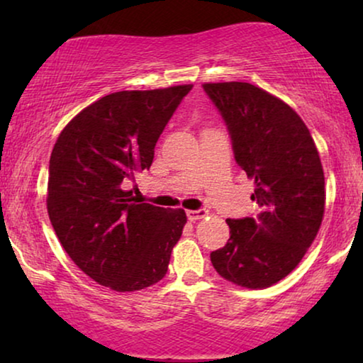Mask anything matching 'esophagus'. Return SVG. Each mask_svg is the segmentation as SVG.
<instances>
[{
  "mask_svg": "<svg viewBox=\"0 0 363 363\" xmlns=\"http://www.w3.org/2000/svg\"><path fill=\"white\" fill-rule=\"evenodd\" d=\"M206 215H208V211L203 210V208H200V210H188L186 211V216H188V220H190V221L201 220V218H205Z\"/></svg>",
  "mask_w": 363,
  "mask_h": 363,
  "instance_id": "1",
  "label": "esophagus"
}]
</instances>
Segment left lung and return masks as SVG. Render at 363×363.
Returning a JSON list of instances; mask_svg holds the SVG:
<instances>
[{"label":"left lung","mask_w":363,"mask_h":363,"mask_svg":"<svg viewBox=\"0 0 363 363\" xmlns=\"http://www.w3.org/2000/svg\"><path fill=\"white\" fill-rule=\"evenodd\" d=\"M230 132L235 160L255 180L256 218L226 223L230 240L213 251L218 274L247 289L284 279L315 240L325 206L324 170L302 118L247 82L203 84Z\"/></svg>","instance_id":"1"}]
</instances>
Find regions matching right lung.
Wrapping results in <instances>:
<instances>
[{"label":"right lung","mask_w":363,"mask_h":363,"mask_svg":"<svg viewBox=\"0 0 363 363\" xmlns=\"http://www.w3.org/2000/svg\"><path fill=\"white\" fill-rule=\"evenodd\" d=\"M191 87L108 94L59 133L49 220L69 257L101 286L133 292L167 274L185 211L135 203L123 183L150 168L158 137Z\"/></svg>","instance_id":"obj_1"}]
</instances>
